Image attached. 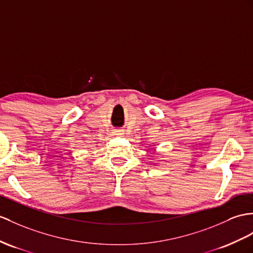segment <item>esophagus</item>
I'll return each instance as SVG.
<instances>
[{"mask_svg":"<svg viewBox=\"0 0 253 253\" xmlns=\"http://www.w3.org/2000/svg\"><path fill=\"white\" fill-rule=\"evenodd\" d=\"M121 131H116V133H120Z\"/></svg>","mask_w":253,"mask_h":253,"instance_id":"obj_1","label":"esophagus"}]
</instances>
